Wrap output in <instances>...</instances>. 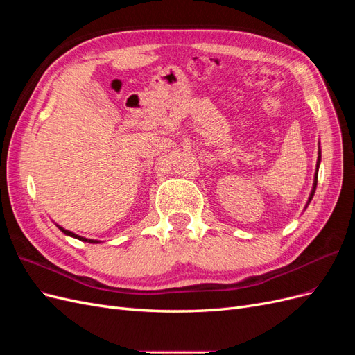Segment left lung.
<instances>
[{"label":"left lung","mask_w":355,"mask_h":355,"mask_svg":"<svg viewBox=\"0 0 355 355\" xmlns=\"http://www.w3.org/2000/svg\"><path fill=\"white\" fill-rule=\"evenodd\" d=\"M320 161H321V151L318 149V158H317V168H315V175H314L313 191H311V194H309V198H308V202H306V204H309V202H311V200H313V197H314V192H315V188H317V179H318V167H320ZM305 209H306V206H305Z\"/></svg>","instance_id":"left-lung-1"}]
</instances>
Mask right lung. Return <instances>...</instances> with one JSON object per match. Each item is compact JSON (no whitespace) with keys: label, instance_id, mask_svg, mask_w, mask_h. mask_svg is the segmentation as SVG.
I'll use <instances>...</instances> for the list:
<instances>
[{"label":"right lung","instance_id":"right-lung-1","mask_svg":"<svg viewBox=\"0 0 355 355\" xmlns=\"http://www.w3.org/2000/svg\"><path fill=\"white\" fill-rule=\"evenodd\" d=\"M56 227H58L63 234H67V235H69V237H73V239H77V240H81V241H85V243H93V244H98V243H101V241H98V240L84 239V237H81V235H77V234H73V232H71V231H68V230H65V228L59 227V225H56Z\"/></svg>","mask_w":355,"mask_h":355}]
</instances>
